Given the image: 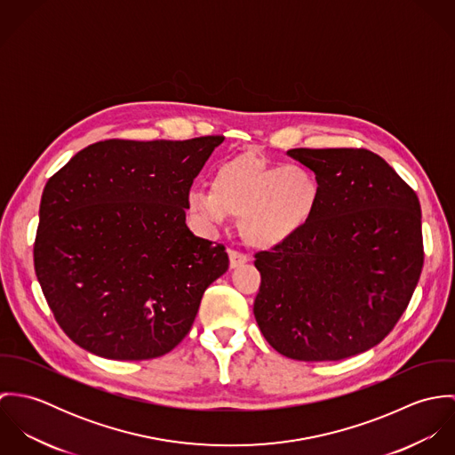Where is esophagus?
<instances>
[{
    "instance_id": "esophagus-1",
    "label": "esophagus",
    "mask_w": 455,
    "mask_h": 455,
    "mask_svg": "<svg viewBox=\"0 0 455 455\" xmlns=\"http://www.w3.org/2000/svg\"><path fill=\"white\" fill-rule=\"evenodd\" d=\"M247 260L249 259H247L245 254H242V252H238V251H229V266H231V267H238V266L245 264Z\"/></svg>"
}]
</instances>
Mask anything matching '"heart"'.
<instances>
[{
	"instance_id": "1",
	"label": "heart",
	"mask_w": 455,
	"mask_h": 455,
	"mask_svg": "<svg viewBox=\"0 0 455 455\" xmlns=\"http://www.w3.org/2000/svg\"><path fill=\"white\" fill-rule=\"evenodd\" d=\"M319 180L301 164H273L258 156H238L217 168L210 189L188 196V210L204 226H220L228 215L240 219L243 242L254 249H276L310 222Z\"/></svg>"
}]
</instances>
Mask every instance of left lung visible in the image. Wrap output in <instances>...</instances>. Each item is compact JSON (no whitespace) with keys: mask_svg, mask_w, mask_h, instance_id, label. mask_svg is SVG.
Wrapping results in <instances>:
<instances>
[{"mask_svg":"<svg viewBox=\"0 0 455 455\" xmlns=\"http://www.w3.org/2000/svg\"><path fill=\"white\" fill-rule=\"evenodd\" d=\"M319 180L310 222L256 254L254 315L296 361H339L379 345L419 283L424 245L415 191L366 148H292Z\"/></svg>","mask_w":455,"mask_h":455,"instance_id":"1","label":"left lung"}]
</instances>
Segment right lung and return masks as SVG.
<instances>
[{
	"label": "right lung",
	"mask_w": 455,
	"mask_h": 455,
	"mask_svg": "<svg viewBox=\"0 0 455 455\" xmlns=\"http://www.w3.org/2000/svg\"><path fill=\"white\" fill-rule=\"evenodd\" d=\"M222 141L105 140L49 179L35 271L78 347L143 361L186 338L203 292L229 266L224 245L197 238L186 224L191 186Z\"/></svg>",
	"instance_id": "add662e5"
}]
</instances>
